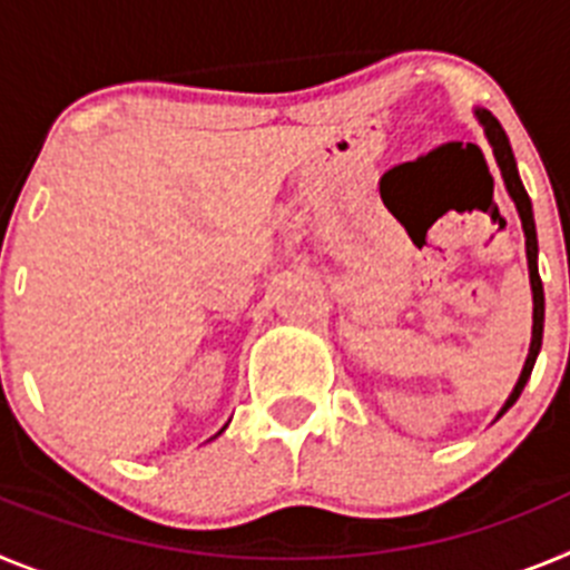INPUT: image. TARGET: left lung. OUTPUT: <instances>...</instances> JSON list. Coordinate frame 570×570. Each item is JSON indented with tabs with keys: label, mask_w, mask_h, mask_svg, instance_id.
I'll return each instance as SVG.
<instances>
[{
	"label": "left lung",
	"mask_w": 570,
	"mask_h": 570,
	"mask_svg": "<svg viewBox=\"0 0 570 570\" xmlns=\"http://www.w3.org/2000/svg\"><path fill=\"white\" fill-rule=\"evenodd\" d=\"M473 114H476L480 125H482V128H485L488 142H491L493 156H497V165H500V170H502V179H505L508 194H511L513 205H517V214H520V219H522V230H525L528 274H531V294H533L531 351H528V360H525V365H522V374H520V380H517V385H513L511 396H508V400H505V405H502L500 414H497V420H500V416L505 414L508 407H511L513 402L520 400L522 387H525L528 376H531V371H533V362H537V354H540V347H542V322H546V294H542V279H540V271H537V228H533L531 199H528L525 188H522V179H520V170H517V159H513L511 142H508L505 130H502V125L497 122V119H493L491 110L476 108V110H473Z\"/></svg>",
	"instance_id": "1"
}]
</instances>
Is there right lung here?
I'll return each mask as SVG.
<instances>
[{
	"instance_id": "1",
	"label": "right lung",
	"mask_w": 570,
	"mask_h": 570,
	"mask_svg": "<svg viewBox=\"0 0 570 570\" xmlns=\"http://www.w3.org/2000/svg\"><path fill=\"white\" fill-rule=\"evenodd\" d=\"M223 431H225V428H223ZM223 431H219V434H223Z\"/></svg>"
}]
</instances>
